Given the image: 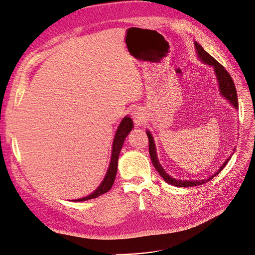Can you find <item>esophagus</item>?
<instances>
[{
    "label": "esophagus",
    "mask_w": 255,
    "mask_h": 255,
    "mask_svg": "<svg viewBox=\"0 0 255 255\" xmlns=\"http://www.w3.org/2000/svg\"><path fill=\"white\" fill-rule=\"evenodd\" d=\"M131 118H133L134 122L137 126L142 125V122H143V116H142V113L138 109H135L133 111V113H131Z\"/></svg>",
    "instance_id": "34e87169"
}]
</instances>
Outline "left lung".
<instances>
[{"label":"left lung","mask_w":255,"mask_h":255,"mask_svg":"<svg viewBox=\"0 0 255 255\" xmlns=\"http://www.w3.org/2000/svg\"><path fill=\"white\" fill-rule=\"evenodd\" d=\"M195 47H196L197 54L199 55L200 60H202V62L205 63L206 65H209V66L213 67V69H215V73H216L218 83H219L221 95L224 98H226L234 108L239 109V101H238L236 86H234L233 80H232L230 74L227 72V70L224 68L218 62L217 59H215L209 53H207L206 51L202 48V46L199 45L197 42H195ZM146 135L148 137V150H149V156H150V160L152 162V165H154V167L159 172V175L163 179H164V181L166 183H168V184H170V185L177 186V187H190V186H197V185L204 184V183L210 181L213 177H216L220 171H222L223 168L225 167V165L227 164L228 161L231 158V157H229L225 162H224L223 165L219 168V170L216 172V174L211 175L208 179H203V180H179V179H175V178H172L171 176H169L167 172L162 168L161 164L159 163V160L157 158L156 145H155V142H154V138H152L151 134L149 133L148 130H146Z\"/></svg>","instance_id":"left-lung-1"}]
</instances>
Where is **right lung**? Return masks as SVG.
Segmentation results:
<instances>
[{"label":"right lung","instance_id":"right-lung-1","mask_svg":"<svg viewBox=\"0 0 255 255\" xmlns=\"http://www.w3.org/2000/svg\"><path fill=\"white\" fill-rule=\"evenodd\" d=\"M133 120H131L128 116H126L122 121L120 122V125L116 130L115 134V138L113 141V148H112V157H111V163L109 169L107 171V175L103 181V183L98 186V188L96 190H94V192L91 193V195L81 198V199H77V200H73L75 202H80V201H87V200H91V199H95L104 193L108 192L111 187L113 186V183L115 181V177L117 174V166H118V157L120 154V150L122 145H124V142L126 137L128 135L129 131L133 128Z\"/></svg>","mask_w":255,"mask_h":255}]
</instances>
